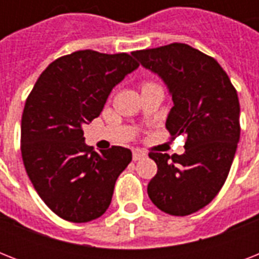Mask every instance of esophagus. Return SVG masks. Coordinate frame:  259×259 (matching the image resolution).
Segmentation results:
<instances>
[{
	"mask_svg": "<svg viewBox=\"0 0 259 259\" xmlns=\"http://www.w3.org/2000/svg\"><path fill=\"white\" fill-rule=\"evenodd\" d=\"M144 157H146V154L141 150H134L133 152V161H138V160H141Z\"/></svg>",
	"mask_w": 259,
	"mask_h": 259,
	"instance_id": "34e87169",
	"label": "esophagus"
}]
</instances>
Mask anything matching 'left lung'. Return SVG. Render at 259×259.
Wrapping results in <instances>:
<instances>
[{
    "label": "left lung",
    "mask_w": 259,
    "mask_h": 259,
    "mask_svg": "<svg viewBox=\"0 0 259 259\" xmlns=\"http://www.w3.org/2000/svg\"><path fill=\"white\" fill-rule=\"evenodd\" d=\"M133 56L164 80L173 101L166 129L172 137L187 138L183 154L150 152L157 173L148 184V195L169 215L196 212L221 191L237 152V90L215 59L188 44L136 51Z\"/></svg>",
    "instance_id": "1"
}]
</instances>
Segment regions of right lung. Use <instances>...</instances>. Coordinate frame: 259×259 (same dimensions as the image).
I'll use <instances>...</instances> for the list:
<instances>
[{
	"label": "right lung",
	"instance_id": "add662e5",
	"mask_svg": "<svg viewBox=\"0 0 259 259\" xmlns=\"http://www.w3.org/2000/svg\"><path fill=\"white\" fill-rule=\"evenodd\" d=\"M140 66L132 55L76 51L52 62L26 98L21 154L36 192L58 217L86 223L109 208L130 149L97 153L82 126L99 117L107 97Z\"/></svg>",
	"mask_w": 259,
	"mask_h": 259
}]
</instances>
